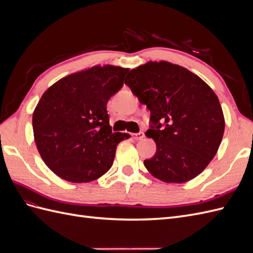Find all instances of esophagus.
I'll return each mask as SVG.
<instances>
[{
    "label": "esophagus",
    "mask_w": 253,
    "mask_h": 253,
    "mask_svg": "<svg viewBox=\"0 0 253 253\" xmlns=\"http://www.w3.org/2000/svg\"><path fill=\"white\" fill-rule=\"evenodd\" d=\"M132 137L135 139V140H140L142 139L144 137V133L143 132H139V133H135V134H132Z\"/></svg>",
    "instance_id": "1"
}]
</instances>
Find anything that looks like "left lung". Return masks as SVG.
<instances>
[{"mask_svg": "<svg viewBox=\"0 0 253 253\" xmlns=\"http://www.w3.org/2000/svg\"><path fill=\"white\" fill-rule=\"evenodd\" d=\"M125 83L151 113L145 135L156 142V153L144 167L165 182L196 177L223 139L225 120L215 93L187 68L164 61L134 68Z\"/></svg>", "mask_w": 253, "mask_h": 253, "instance_id": "left-lung-1", "label": "left lung"}]
</instances>
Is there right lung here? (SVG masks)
Returning <instances> with one entry per match:
<instances>
[{
	"label": "right lung",
	"mask_w": 253,
	"mask_h": 253,
	"mask_svg": "<svg viewBox=\"0 0 253 253\" xmlns=\"http://www.w3.org/2000/svg\"><path fill=\"white\" fill-rule=\"evenodd\" d=\"M127 72L95 66L59 80L42 95L33 115L35 141L59 177L88 182L111 169L118 143L129 135L113 133L106 104Z\"/></svg>",
	"instance_id": "right-lung-1"
}]
</instances>
